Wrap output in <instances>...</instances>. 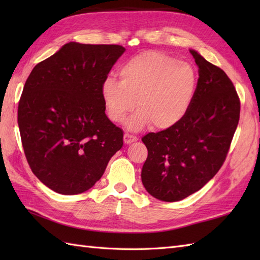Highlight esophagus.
Instances as JSON below:
<instances>
[{"instance_id":"esophagus-1","label":"esophagus","mask_w":260,"mask_h":260,"mask_svg":"<svg viewBox=\"0 0 260 260\" xmlns=\"http://www.w3.org/2000/svg\"><path fill=\"white\" fill-rule=\"evenodd\" d=\"M137 141V137L132 135V134H128V133H125L124 134V143L125 144H131V143L133 142H136Z\"/></svg>"}]
</instances>
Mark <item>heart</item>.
<instances>
[{
    "mask_svg": "<svg viewBox=\"0 0 260 260\" xmlns=\"http://www.w3.org/2000/svg\"><path fill=\"white\" fill-rule=\"evenodd\" d=\"M119 81L105 79L102 97L110 120L127 119L131 131L154 125L170 128L185 117L196 95L198 78L194 68L185 61L157 51H146L129 59L119 69Z\"/></svg>",
    "mask_w": 260,
    "mask_h": 260,
    "instance_id": "obj_1",
    "label": "heart"
}]
</instances>
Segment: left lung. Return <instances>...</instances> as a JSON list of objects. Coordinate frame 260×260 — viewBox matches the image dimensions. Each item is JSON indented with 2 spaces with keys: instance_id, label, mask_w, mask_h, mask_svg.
<instances>
[{
  "instance_id": "left-lung-1",
  "label": "left lung",
  "mask_w": 260,
  "mask_h": 260,
  "mask_svg": "<svg viewBox=\"0 0 260 260\" xmlns=\"http://www.w3.org/2000/svg\"><path fill=\"white\" fill-rule=\"evenodd\" d=\"M190 52L199 79L189 112L179 124L142 139L148 152L143 185L165 202L183 200L217 174L240 116V101L229 77L196 50Z\"/></svg>"
}]
</instances>
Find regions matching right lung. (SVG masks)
I'll return each instance as SVG.
<instances>
[{"label": "right lung", "mask_w": 260, "mask_h": 260, "mask_svg": "<svg viewBox=\"0 0 260 260\" xmlns=\"http://www.w3.org/2000/svg\"><path fill=\"white\" fill-rule=\"evenodd\" d=\"M125 48L66 43L27 77L18 124L32 172L49 189L89 190L123 146V131L105 114L102 86Z\"/></svg>", "instance_id": "1"}]
</instances>
